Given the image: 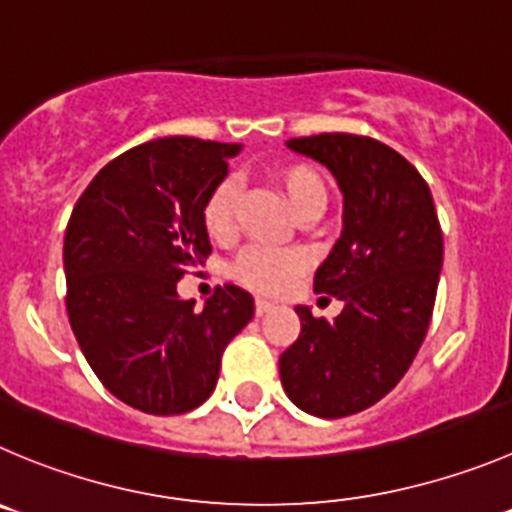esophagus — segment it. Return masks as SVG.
I'll return each mask as SVG.
<instances>
[{
    "instance_id": "1",
    "label": "esophagus",
    "mask_w": 512,
    "mask_h": 512,
    "mask_svg": "<svg viewBox=\"0 0 512 512\" xmlns=\"http://www.w3.org/2000/svg\"><path fill=\"white\" fill-rule=\"evenodd\" d=\"M271 309H274V304H271V301H266V299H256V316L269 314Z\"/></svg>"
}]
</instances>
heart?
Listing matches in <instances>:
<instances>
[{"label":"heart","instance_id":"b5f03b06","mask_svg":"<svg viewBox=\"0 0 512 512\" xmlns=\"http://www.w3.org/2000/svg\"><path fill=\"white\" fill-rule=\"evenodd\" d=\"M276 186L284 193L286 203L296 216L321 213L326 206V183L316 168L306 163H286L274 170ZM203 228L213 241H226L236 228V183L231 178L218 180L203 203ZM306 269V256L299 251L253 246L246 248L233 264L238 284L259 294H281L291 281Z\"/></svg>","mask_w":512,"mask_h":512}]
</instances>
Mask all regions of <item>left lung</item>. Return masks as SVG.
Listing matches in <instances>:
<instances>
[{
	"instance_id": "8db88e82",
	"label": "left lung",
	"mask_w": 512,
	"mask_h": 512,
	"mask_svg": "<svg viewBox=\"0 0 512 512\" xmlns=\"http://www.w3.org/2000/svg\"><path fill=\"white\" fill-rule=\"evenodd\" d=\"M332 170L344 228L316 269V294L344 301L334 321L296 306L301 334L279 357L284 392L314 417L357 415L392 392L425 342L442 269L435 201L415 165L374 138L289 140Z\"/></svg>"
}]
</instances>
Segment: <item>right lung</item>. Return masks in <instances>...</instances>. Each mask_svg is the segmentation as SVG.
<instances>
[{"mask_svg":"<svg viewBox=\"0 0 512 512\" xmlns=\"http://www.w3.org/2000/svg\"><path fill=\"white\" fill-rule=\"evenodd\" d=\"M236 143L158 138L105 165L65 231L67 316L87 364L120 402L183 415L216 389L223 349L253 316L226 284L203 311L178 281L211 253L203 203L226 178Z\"/></svg>","mask_w":512,"mask_h":512,"instance_id":"1","label":"right lung"}]
</instances>
